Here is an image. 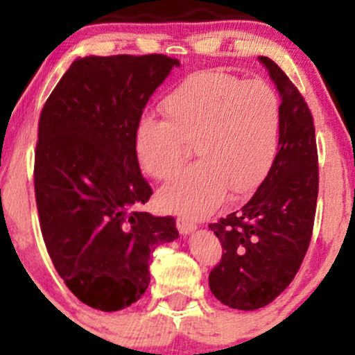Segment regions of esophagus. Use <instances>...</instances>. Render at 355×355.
Returning a JSON list of instances; mask_svg holds the SVG:
<instances>
[{
    "instance_id": "esophagus-1",
    "label": "esophagus",
    "mask_w": 355,
    "mask_h": 355,
    "mask_svg": "<svg viewBox=\"0 0 355 355\" xmlns=\"http://www.w3.org/2000/svg\"><path fill=\"white\" fill-rule=\"evenodd\" d=\"M177 229H178V232H180V234L187 235V234H190V232H193L195 229H197V225H195L193 222H190V220L178 217L177 218Z\"/></svg>"
}]
</instances>
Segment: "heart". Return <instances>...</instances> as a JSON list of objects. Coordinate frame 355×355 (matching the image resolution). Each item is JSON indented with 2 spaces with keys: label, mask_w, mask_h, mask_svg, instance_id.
Here are the masks:
<instances>
[{
  "label": "heart",
  "mask_w": 355,
  "mask_h": 355,
  "mask_svg": "<svg viewBox=\"0 0 355 355\" xmlns=\"http://www.w3.org/2000/svg\"><path fill=\"white\" fill-rule=\"evenodd\" d=\"M165 120L144 116L135 130V153L145 173L170 180L193 144L200 160L164 187L162 209L202 218L223 202L266 178L279 150L282 105L263 80H240L202 71L183 80L162 101Z\"/></svg>",
  "instance_id": "b5f03b06"
}]
</instances>
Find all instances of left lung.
Returning a JSON list of instances; mask_svg holds the SVG:
<instances>
[{
  "label": "left lung",
  "instance_id": "left-lung-1",
  "mask_svg": "<svg viewBox=\"0 0 355 355\" xmlns=\"http://www.w3.org/2000/svg\"><path fill=\"white\" fill-rule=\"evenodd\" d=\"M260 61L282 98L279 150L254 197L209 225L223 250L209 275L210 291L239 311L266 307L294 280L311 243L319 193L311 110L275 61L267 56Z\"/></svg>",
  "mask_w": 355,
  "mask_h": 355
}]
</instances>
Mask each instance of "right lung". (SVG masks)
<instances>
[{
	"mask_svg": "<svg viewBox=\"0 0 355 355\" xmlns=\"http://www.w3.org/2000/svg\"><path fill=\"white\" fill-rule=\"evenodd\" d=\"M178 64L157 53L80 58L40 115L33 177L44 245L67 287L98 311L137 302L150 254L178 237L173 217L138 210L153 190L135 153L144 108Z\"/></svg>",
	"mask_w": 355,
	"mask_h": 355,
	"instance_id": "right-lung-1",
	"label": "right lung"
}]
</instances>
